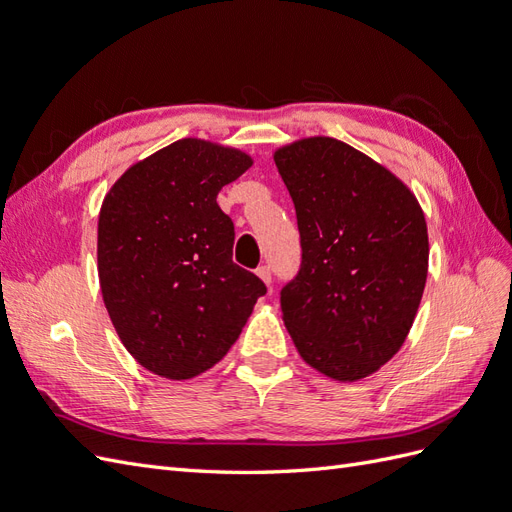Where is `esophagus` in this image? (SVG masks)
Instances as JSON below:
<instances>
[{
  "label": "esophagus",
  "instance_id": "esophagus-1",
  "mask_svg": "<svg viewBox=\"0 0 512 512\" xmlns=\"http://www.w3.org/2000/svg\"><path fill=\"white\" fill-rule=\"evenodd\" d=\"M256 275H258L260 280L265 282L267 286H271V267H269V265H260V267L256 269Z\"/></svg>",
  "mask_w": 512,
  "mask_h": 512
}]
</instances>
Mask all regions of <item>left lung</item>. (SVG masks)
<instances>
[{"instance_id": "obj_1", "label": "left lung", "mask_w": 512, "mask_h": 512, "mask_svg": "<svg viewBox=\"0 0 512 512\" xmlns=\"http://www.w3.org/2000/svg\"><path fill=\"white\" fill-rule=\"evenodd\" d=\"M301 235L282 288L284 324L307 365L339 382L374 374L406 342L429 239L414 194L391 170L329 136L275 151Z\"/></svg>"}]
</instances>
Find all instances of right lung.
<instances>
[{"label": "right lung", "mask_w": 512, "mask_h": 512, "mask_svg": "<svg viewBox=\"0 0 512 512\" xmlns=\"http://www.w3.org/2000/svg\"><path fill=\"white\" fill-rule=\"evenodd\" d=\"M250 166L239 149L183 138L128 168L104 198V305L123 346L153 374L188 380L222 361L267 292L232 262L235 224L215 200Z\"/></svg>", "instance_id": "1"}]
</instances>
